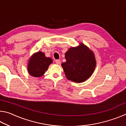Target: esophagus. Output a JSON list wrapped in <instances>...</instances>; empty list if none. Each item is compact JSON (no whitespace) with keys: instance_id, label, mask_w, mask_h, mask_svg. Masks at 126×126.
Listing matches in <instances>:
<instances>
[{"instance_id":"obj_1","label":"esophagus","mask_w":126,"mask_h":126,"mask_svg":"<svg viewBox=\"0 0 126 126\" xmlns=\"http://www.w3.org/2000/svg\"><path fill=\"white\" fill-rule=\"evenodd\" d=\"M55 63H56L57 64H60L61 62L60 60H59V59H57V60H55Z\"/></svg>"}]
</instances>
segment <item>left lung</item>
Wrapping results in <instances>:
<instances>
[{"instance_id": "8db88e82", "label": "left lung", "mask_w": 126, "mask_h": 126, "mask_svg": "<svg viewBox=\"0 0 126 126\" xmlns=\"http://www.w3.org/2000/svg\"><path fill=\"white\" fill-rule=\"evenodd\" d=\"M65 58L66 62L62 64V67L68 80L83 82L94 71L96 65L94 54L84 44L69 48L65 53Z\"/></svg>"}]
</instances>
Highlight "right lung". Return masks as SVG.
<instances>
[{"label":"right lung","mask_w":126,"mask_h":126,"mask_svg":"<svg viewBox=\"0 0 126 126\" xmlns=\"http://www.w3.org/2000/svg\"><path fill=\"white\" fill-rule=\"evenodd\" d=\"M52 62L50 58L45 56L44 53H36L31 57L29 61L27 68L28 73L33 77H40L47 71L49 65Z\"/></svg>","instance_id":"obj_1"}]
</instances>
